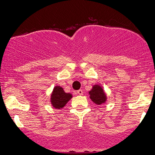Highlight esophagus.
I'll return each mask as SVG.
<instances>
[{"label": "esophagus", "instance_id": "obj_1", "mask_svg": "<svg viewBox=\"0 0 155 155\" xmlns=\"http://www.w3.org/2000/svg\"><path fill=\"white\" fill-rule=\"evenodd\" d=\"M77 94L79 95H83V90H79L77 91Z\"/></svg>", "mask_w": 155, "mask_h": 155}]
</instances>
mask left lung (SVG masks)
<instances>
[{
  "mask_svg": "<svg viewBox=\"0 0 155 155\" xmlns=\"http://www.w3.org/2000/svg\"><path fill=\"white\" fill-rule=\"evenodd\" d=\"M90 98L93 103L97 105H101L106 103L107 101V96L105 93L103 87L100 84L93 85L90 91H89Z\"/></svg>",
  "mask_w": 155,
  "mask_h": 155,
  "instance_id": "obj_1",
  "label": "left lung"
}]
</instances>
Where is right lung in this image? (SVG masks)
Returning <instances> with one entry per match:
<instances>
[{"mask_svg": "<svg viewBox=\"0 0 155 155\" xmlns=\"http://www.w3.org/2000/svg\"><path fill=\"white\" fill-rule=\"evenodd\" d=\"M72 97L71 94L65 92L63 87L60 86H55L51 94V104L54 108L60 109L67 104V103L72 98Z\"/></svg>", "mask_w": 155, "mask_h": 155, "instance_id": "add662e5", "label": "right lung"}]
</instances>
